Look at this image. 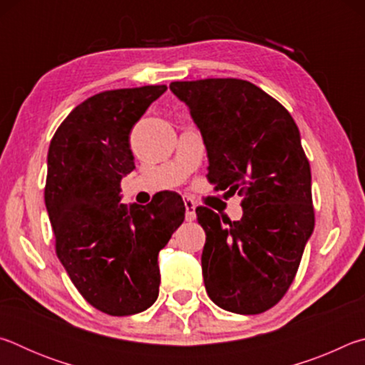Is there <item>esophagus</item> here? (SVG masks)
Instances as JSON below:
<instances>
[{"mask_svg":"<svg viewBox=\"0 0 365 365\" xmlns=\"http://www.w3.org/2000/svg\"><path fill=\"white\" fill-rule=\"evenodd\" d=\"M185 202V219H187V222H193L196 219V205L193 200H190V197H187V200H183Z\"/></svg>","mask_w":365,"mask_h":365,"instance_id":"obj_1","label":"esophagus"}]
</instances>
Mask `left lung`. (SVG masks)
Returning <instances> with one entry per match:
<instances>
[{"mask_svg":"<svg viewBox=\"0 0 365 365\" xmlns=\"http://www.w3.org/2000/svg\"><path fill=\"white\" fill-rule=\"evenodd\" d=\"M170 90L201 132L214 190L245 196L235 222L196 209L206 232V292L225 311L261 314L287 293L314 232L311 168L298 125L246 80L172 82Z\"/></svg>","mask_w":365,"mask_h":365,"instance_id":"1","label":"left lung"}]
</instances>
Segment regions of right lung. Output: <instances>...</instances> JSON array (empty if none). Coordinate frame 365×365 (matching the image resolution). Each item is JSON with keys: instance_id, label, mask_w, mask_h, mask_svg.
<instances>
[{"instance_id": "right-lung-1", "label": "right lung", "mask_w": 365, "mask_h": 365, "mask_svg": "<svg viewBox=\"0 0 365 365\" xmlns=\"http://www.w3.org/2000/svg\"><path fill=\"white\" fill-rule=\"evenodd\" d=\"M165 85L109 90L80 103L48 150L45 205L56 255L80 294L109 316H132L159 294V251L185 219L164 195L122 205L120 180L135 169L130 132Z\"/></svg>"}]
</instances>
